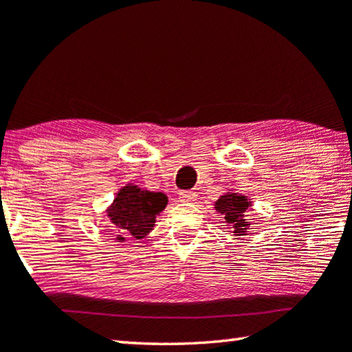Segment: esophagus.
Here are the masks:
<instances>
[{
    "instance_id": "34e87169",
    "label": "esophagus",
    "mask_w": 352,
    "mask_h": 352,
    "mask_svg": "<svg viewBox=\"0 0 352 352\" xmlns=\"http://www.w3.org/2000/svg\"><path fill=\"white\" fill-rule=\"evenodd\" d=\"M178 197H180V201L183 203H192L197 200V194L194 190H180Z\"/></svg>"
}]
</instances>
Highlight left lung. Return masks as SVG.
<instances>
[{
    "label": "left lung",
    "mask_w": 352,
    "mask_h": 352,
    "mask_svg": "<svg viewBox=\"0 0 352 352\" xmlns=\"http://www.w3.org/2000/svg\"><path fill=\"white\" fill-rule=\"evenodd\" d=\"M249 200L245 195H239V194H226L220 197L215 203V209L219 210L220 214L225 215V220L229 226L234 229L235 235L243 234L248 229L249 223L245 220L243 214L246 212V209L249 208Z\"/></svg>",
    "instance_id": "8db88e82"
}]
</instances>
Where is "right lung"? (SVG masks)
<instances>
[{
	"label": "right lung",
	"instance_id": "right-lung-1",
	"mask_svg": "<svg viewBox=\"0 0 352 352\" xmlns=\"http://www.w3.org/2000/svg\"><path fill=\"white\" fill-rule=\"evenodd\" d=\"M168 204V197L163 192H149L137 186H124L117 194L107 215L118 229L117 240H140L154 228L155 215Z\"/></svg>",
	"mask_w": 352,
	"mask_h": 352
}]
</instances>
